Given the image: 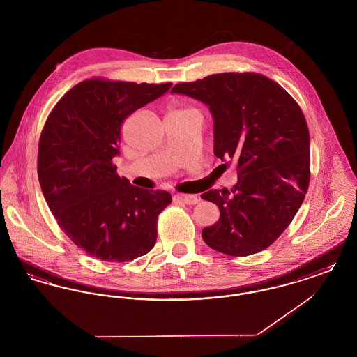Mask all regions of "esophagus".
<instances>
[{
	"instance_id": "esophagus-1",
	"label": "esophagus",
	"mask_w": 357,
	"mask_h": 357,
	"mask_svg": "<svg viewBox=\"0 0 357 357\" xmlns=\"http://www.w3.org/2000/svg\"><path fill=\"white\" fill-rule=\"evenodd\" d=\"M172 199L176 204H197L199 202L198 195H187V194H176L174 195Z\"/></svg>"
}]
</instances>
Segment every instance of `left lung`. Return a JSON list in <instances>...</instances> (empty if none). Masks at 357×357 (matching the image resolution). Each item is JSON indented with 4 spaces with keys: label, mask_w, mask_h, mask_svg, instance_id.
Returning a JSON list of instances; mask_svg holds the SVG:
<instances>
[{
    "label": "left lung",
    "mask_w": 357,
    "mask_h": 357,
    "mask_svg": "<svg viewBox=\"0 0 357 357\" xmlns=\"http://www.w3.org/2000/svg\"><path fill=\"white\" fill-rule=\"evenodd\" d=\"M171 93L204 102L214 120V155L237 163L231 190H208L220 220L202 238L227 255H255L282 234L305 198L310 139L293 98L258 73H217L176 84Z\"/></svg>",
    "instance_id": "left-lung-1"
}]
</instances>
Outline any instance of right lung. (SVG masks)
Listing matches in <instances>:
<instances>
[{"instance_id":"1","label":"right lung","mask_w":357,"mask_h":357,"mask_svg":"<svg viewBox=\"0 0 357 357\" xmlns=\"http://www.w3.org/2000/svg\"><path fill=\"white\" fill-rule=\"evenodd\" d=\"M171 85L85 80L60 99L43 128L37 174L44 198L72 242L95 258L132 261L156 242L170 192L132 186L112 159L124 119Z\"/></svg>"}]
</instances>
